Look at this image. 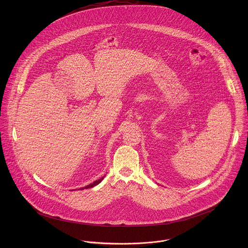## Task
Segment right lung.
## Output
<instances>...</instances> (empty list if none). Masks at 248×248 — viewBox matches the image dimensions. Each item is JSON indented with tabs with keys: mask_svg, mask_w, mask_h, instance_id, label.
I'll use <instances>...</instances> for the list:
<instances>
[{
	"mask_svg": "<svg viewBox=\"0 0 248 248\" xmlns=\"http://www.w3.org/2000/svg\"><path fill=\"white\" fill-rule=\"evenodd\" d=\"M103 177H101V178H99L98 180H95L94 182H93V183H91L90 185H88V186H86V187H82V188H80L79 190H84V189H89V188H92V187H93V186H95V185H97L98 183H100L101 181H102V179H103Z\"/></svg>",
	"mask_w": 248,
	"mask_h": 248,
	"instance_id": "add662e5",
	"label": "right lung"
}]
</instances>
